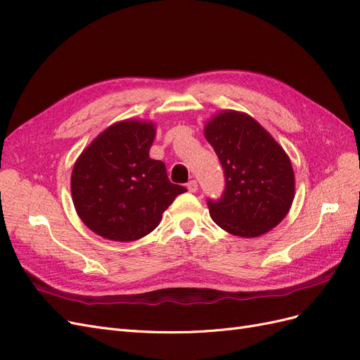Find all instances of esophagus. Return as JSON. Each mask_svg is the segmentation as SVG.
Segmentation results:
<instances>
[{
  "label": "esophagus",
  "mask_w": 360,
  "mask_h": 360,
  "mask_svg": "<svg viewBox=\"0 0 360 360\" xmlns=\"http://www.w3.org/2000/svg\"><path fill=\"white\" fill-rule=\"evenodd\" d=\"M188 191L189 192H197L198 191V183L197 181H195V180H191L189 183H188Z\"/></svg>",
  "instance_id": "1"
}]
</instances>
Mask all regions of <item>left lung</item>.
<instances>
[{"mask_svg": "<svg viewBox=\"0 0 360 360\" xmlns=\"http://www.w3.org/2000/svg\"><path fill=\"white\" fill-rule=\"evenodd\" d=\"M204 136L225 174L224 195L207 202L214 224L248 238L275 228L290 212L296 188L284 148L257 120L233 110L210 118Z\"/></svg>", "mask_w": 360, "mask_h": 360, "instance_id": "1", "label": "left lung"}]
</instances>
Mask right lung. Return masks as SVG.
<instances>
[{"instance_id":"1","label":"right lung","mask_w":360,"mask_h":360,"mask_svg":"<svg viewBox=\"0 0 360 360\" xmlns=\"http://www.w3.org/2000/svg\"><path fill=\"white\" fill-rule=\"evenodd\" d=\"M156 124L123 120L106 127L76 159L70 191L76 213L108 240L134 242L159 225L186 188L168 180L165 163L148 156Z\"/></svg>"}]
</instances>
